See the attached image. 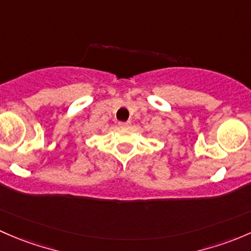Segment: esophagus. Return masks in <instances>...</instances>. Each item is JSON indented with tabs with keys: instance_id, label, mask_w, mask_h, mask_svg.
I'll return each instance as SVG.
<instances>
[{
	"instance_id": "esophagus-1",
	"label": "esophagus",
	"mask_w": 251,
	"mask_h": 251,
	"mask_svg": "<svg viewBox=\"0 0 251 251\" xmlns=\"http://www.w3.org/2000/svg\"><path fill=\"white\" fill-rule=\"evenodd\" d=\"M118 126H120L121 128H128V126H130V122H120Z\"/></svg>"
}]
</instances>
